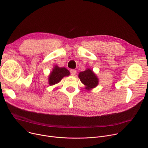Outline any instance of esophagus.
Masks as SVG:
<instances>
[{
  "label": "esophagus",
  "mask_w": 148,
  "mask_h": 148,
  "mask_svg": "<svg viewBox=\"0 0 148 148\" xmlns=\"http://www.w3.org/2000/svg\"><path fill=\"white\" fill-rule=\"evenodd\" d=\"M76 73H77V71L75 70H70V73L72 75H74L76 74Z\"/></svg>",
  "instance_id": "obj_1"
}]
</instances>
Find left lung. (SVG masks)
I'll use <instances>...</instances> for the list:
<instances>
[{"label":"left lung","mask_w":148,"mask_h":148,"mask_svg":"<svg viewBox=\"0 0 148 148\" xmlns=\"http://www.w3.org/2000/svg\"><path fill=\"white\" fill-rule=\"evenodd\" d=\"M78 77L82 83L86 86V88L88 90L95 87L98 84V79L90 69H87L86 71L79 73Z\"/></svg>","instance_id":"1"}]
</instances>
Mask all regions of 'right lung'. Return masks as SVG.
Listing matches in <instances>:
<instances>
[{"label": "right lung", "instance_id": "right-lung-1", "mask_svg": "<svg viewBox=\"0 0 148 148\" xmlns=\"http://www.w3.org/2000/svg\"><path fill=\"white\" fill-rule=\"evenodd\" d=\"M69 75V71L65 67L60 68L58 66H56L49 75V84L50 86L54 85L59 82L63 77Z\"/></svg>", "mask_w": 148, "mask_h": 148}]
</instances>
